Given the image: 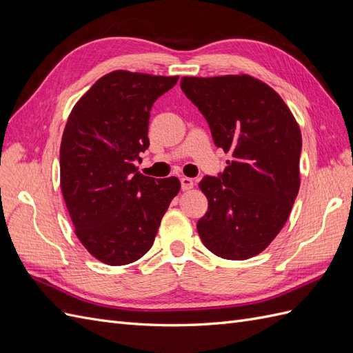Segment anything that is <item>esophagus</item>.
Returning a JSON list of instances; mask_svg holds the SVG:
<instances>
[{
    "instance_id": "34e87169",
    "label": "esophagus",
    "mask_w": 353,
    "mask_h": 353,
    "mask_svg": "<svg viewBox=\"0 0 353 353\" xmlns=\"http://www.w3.org/2000/svg\"><path fill=\"white\" fill-rule=\"evenodd\" d=\"M193 187H194L193 179L188 178V176H183V178H181V188H183L184 191H185V190H191Z\"/></svg>"
}]
</instances>
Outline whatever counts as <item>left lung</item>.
Returning <instances> with one entry per match:
<instances>
[{"mask_svg": "<svg viewBox=\"0 0 353 353\" xmlns=\"http://www.w3.org/2000/svg\"><path fill=\"white\" fill-rule=\"evenodd\" d=\"M181 88L232 157L218 178L201 179L209 208L197 222L199 236L223 259L253 258L290 216L301 187V128L280 94L248 73L184 77Z\"/></svg>", "mask_w": 353, "mask_h": 353, "instance_id": "left-lung-1", "label": "left lung"}]
</instances>
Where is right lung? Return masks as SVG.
<instances>
[{
    "mask_svg": "<svg viewBox=\"0 0 353 353\" xmlns=\"http://www.w3.org/2000/svg\"><path fill=\"white\" fill-rule=\"evenodd\" d=\"M178 77L113 70L73 105L60 144V187L74 234L95 259L135 262L153 245L160 221L181 188L154 179L134 160L150 144L148 119L157 97Z\"/></svg>",
    "mask_w": 353,
    "mask_h": 353,
    "instance_id": "1",
    "label": "right lung"
}]
</instances>
